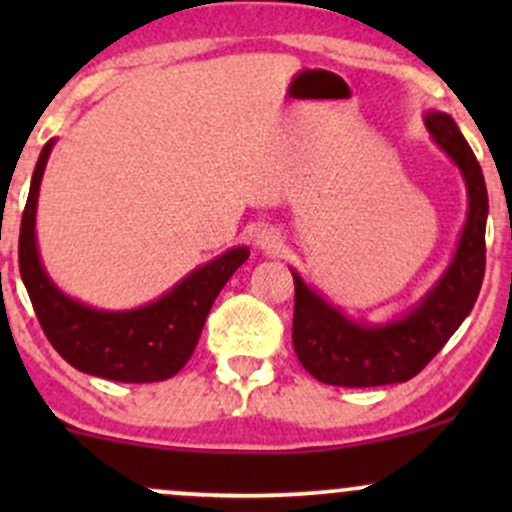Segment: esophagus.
<instances>
[{
  "label": "esophagus",
  "mask_w": 512,
  "mask_h": 512,
  "mask_svg": "<svg viewBox=\"0 0 512 512\" xmlns=\"http://www.w3.org/2000/svg\"><path fill=\"white\" fill-rule=\"evenodd\" d=\"M255 245L264 252H274V250H279L281 238H279V233L274 231V228H260V231H257V236H255Z\"/></svg>",
  "instance_id": "34e87169"
}]
</instances>
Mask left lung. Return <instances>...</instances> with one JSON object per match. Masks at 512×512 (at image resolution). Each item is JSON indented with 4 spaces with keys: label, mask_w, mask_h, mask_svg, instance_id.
I'll return each instance as SVG.
<instances>
[{
    "label": "left lung",
    "mask_w": 512,
    "mask_h": 512,
    "mask_svg": "<svg viewBox=\"0 0 512 512\" xmlns=\"http://www.w3.org/2000/svg\"><path fill=\"white\" fill-rule=\"evenodd\" d=\"M424 125L438 149L460 170L467 187V219L448 267L402 315L385 322L354 317L332 305L291 269L296 284L293 349L325 385L375 387L407 383L462 325L477 303L486 264L489 195L477 156L448 113L426 110Z\"/></svg>",
    "instance_id": "8db88e82"
}]
</instances>
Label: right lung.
Masks as SVG:
<instances>
[{
	"label": "right lung",
	"instance_id": "right-lung-1",
	"mask_svg": "<svg viewBox=\"0 0 512 512\" xmlns=\"http://www.w3.org/2000/svg\"><path fill=\"white\" fill-rule=\"evenodd\" d=\"M57 139H50L35 163L19 236L23 286L48 334L69 366L115 383H158L173 378L190 361L204 322L233 272L250 257L245 245L221 252L199 264L156 301L129 310L93 308L67 296L40 260L35 214L40 182Z\"/></svg>",
	"mask_w": 512,
	"mask_h": 512
}]
</instances>
